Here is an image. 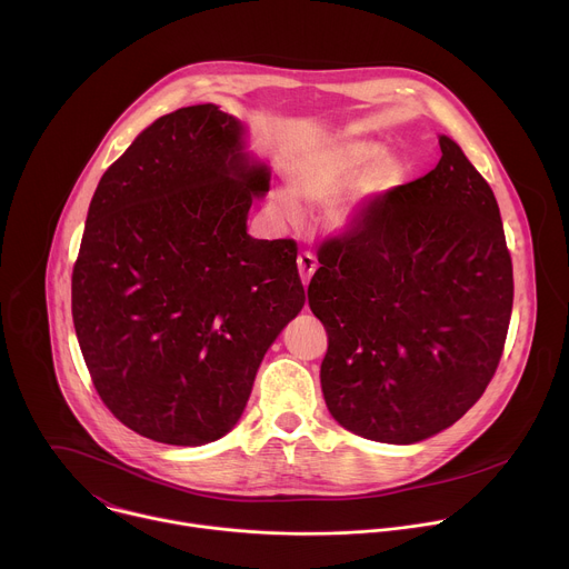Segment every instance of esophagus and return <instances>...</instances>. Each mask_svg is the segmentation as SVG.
Returning <instances> with one entry per match:
<instances>
[{"mask_svg":"<svg viewBox=\"0 0 569 569\" xmlns=\"http://www.w3.org/2000/svg\"><path fill=\"white\" fill-rule=\"evenodd\" d=\"M297 268H299L301 281H303V286H306L308 279L312 277V272L317 270V259H315V254H312V252H301V254L297 257Z\"/></svg>","mask_w":569,"mask_h":569,"instance_id":"1","label":"esophagus"}]
</instances>
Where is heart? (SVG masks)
I'll list each match as a JSON object with an SVG mask.
<instances>
[{
    "label": "heart",
    "instance_id": "heart-1",
    "mask_svg": "<svg viewBox=\"0 0 569 569\" xmlns=\"http://www.w3.org/2000/svg\"><path fill=\"white\" fill-rule=\"evenodd\" d=\"M382 154V146L365 139H336L319 143L303 152L290 171L292 191L308 204L321 207L336 200L373 159ZM400 178L396 161L382 159L362 178L360 193L378 196L391 189ZM274 207L283 220L297 224L303 220V209L295 196L281 191L274 196ZM349 213L345 209L333 211V222L345 224Z\"/></svg>",
    "mask_w": 569,
    "mask_h": 569
}]
</instances>
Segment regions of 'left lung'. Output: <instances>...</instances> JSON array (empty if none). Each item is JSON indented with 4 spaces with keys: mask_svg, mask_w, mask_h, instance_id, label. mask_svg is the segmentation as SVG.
Instances as JSON below:
<instances>
[{
    "mask_svg": "<svg viewBox=\"0 0 569 569\" xmlns=\"http://www.w3.org/2000/svg\"><path fill=\"white\" fill-rule=\"evenodd\" d=\"M439 146L437 169L321 242L308 286L329 336L323 400L373 441L415 443L459 421L507 342L513 266L498 200L452 139Z\"/></svg>",
    "mask_w": 569,
    "mask_h": 569,
    "instance_id": "8db88e82",
    "label": "left lung"
}]
</instances>
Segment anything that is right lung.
I'll return each mask as SVG.
<instances>
[{
  "label": "right lung",
  "mask_w": 569,
  "mask_h": 569,
  "mask_svg": "<svg viewBox=\"0 0 569 569\" xmlns=\"http://www.w3.org/2000/svg\"><path fill=\"white\" fill-rule=\"evenodd\" d=\"M213 103L159 117L103 173L71 272L94 389L137 435L202 446L227 435L257 369L306 297L292 238L248 233L268 169Z\"/></svg>",
  "instance_id": "obj_1"
}]
</instances>
